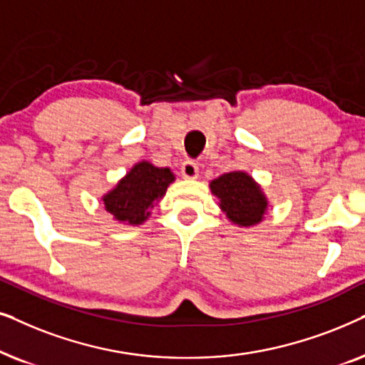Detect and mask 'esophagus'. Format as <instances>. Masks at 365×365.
Returning <instances> with one entry per match:
<instances>
[{
    "label": "esophagus",
    "instance_id": "obj_1",
    "mask_svg": "<svg viewBox=\"0 0 365 365\" xmlns=\"http://www.w3.org/2000/svg\"><path fill=\"white\" fill-rule=\"evenodd\" d=\"M182 175L183 178H188V180H193L198 177V167L195 162H192V160H185L182 165Z\"/></svg>",
    "mask_w": 365,
    "mask_h": 365
}]
</instances>
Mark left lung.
Listing matches in <instances>:
<instances>
[{
	"label": "left lung",
	"mask_w": 365,
	"mask_h": 365,
	"mask_svg": "<svg viewBox=\"0 0 365 365\" xmlns=\"http://www.w3.org/2000/svg\"><path fill=\"white\" fill-rule=\"evenodd\" d=\"M210 190L228 220L239 227H254L264 220L269 200L259 183L247 172H228L212 180Z\"/></svg>",
	"instance_id": "8db88e82"
}]
</instances>
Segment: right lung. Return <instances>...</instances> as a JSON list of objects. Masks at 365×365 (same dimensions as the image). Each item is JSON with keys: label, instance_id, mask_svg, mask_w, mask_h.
I'll return each mask as SVG.
<instances>
[{"label": "right lung", "instance_id": "right-lung-1", "mask_svg": "<svg viewBox=\"0 0 365 365\" xmlns=\"http://www.w3.org/2000/svg\"><path fill=\"white\" fill-rule=\"evenodd\" d=\"M175 175L170 168L155 167L153 163H135L123 178L101 197L105 210L111 213L116 222L138 227L148 220L152 208L158 205L167 193Z\"/></svg>", "mask_w": 365, "mask_h": 365}]
</instances>
